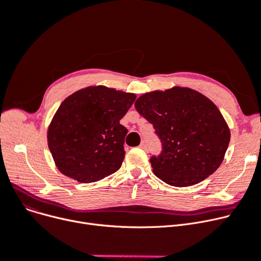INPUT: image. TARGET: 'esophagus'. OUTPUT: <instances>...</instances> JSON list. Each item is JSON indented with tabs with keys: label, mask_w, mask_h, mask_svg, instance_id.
I'll return each instance as SVG.
<instances>
[{
	"label": "esophagus",
	"mask_w": 261,
	"mask_h": 261,
	"mask_svg": "<svg viewBox=\"0 0 261 261\" xmlns=\"http://www.w3.org/2000/svg\"><path fill=\"white\" fill-rule=\"evenodd\" d=\"M140 148H142V149H144V150H146V149H147V146H146L145 142H142V143L140 144Z\"/></svg>",
	"instance_id": "obj_1"
}]
</instances>
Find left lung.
<instances>
[{
    "label": "left lung",
    "mask_w": 261,
    "mask_h": 261,
    "mask_svg": "<svg viewBox=\"0 0 261 261\" xmlns=\"http://www.w3.org/2000/svg\"><path fill=\"white\" fill-rule=\"evenodd\" d=\"M135 107L162 142L150 164L167 185H197L222 163L231 133L218 107L199 91L180 86L154 90L138 98Z\"/></svg>",
    "instance_id": "left-lung-1"
}]
</instances>
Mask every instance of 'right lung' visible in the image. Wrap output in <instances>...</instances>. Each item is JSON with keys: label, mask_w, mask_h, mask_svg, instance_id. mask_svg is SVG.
Wrapping results in <instances>:
<instances>
[{"label": "right lung", "mask_w": 261, "mask_h": 261, "mask_svg": "<svg viewBox=\"0 0 261 261\" xmlns=\"http://www.w3.org/2000/svg\"><path fill=\"white\" fill-rule=\"evenodd\" d=\"M136 99L103 85L68 96L47 129L48 147L58 170L81 183L99 181L117 172L124 160L127 129L120 120Z\"/></svg>", "instance_id": "right-lung-1"}]
</instances>
